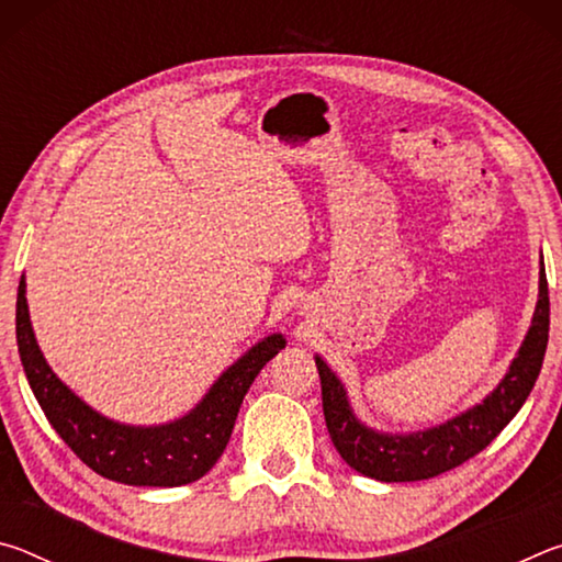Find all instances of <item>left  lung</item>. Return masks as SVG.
<instances>
[{
	"instance_id": "left-lung-1",
	"label": "left lung",
	"mask_w": 562,
	"mask_h": 562,
	"mask_svg": "<svg viewBox=\"0 0 562 562\" xmlns=\"http://www.w3.org/2000/svg\"><path fill=\"white\" fill-rule=\"evenodd\" d=\"M550 329V300L546 270H540V297L536 304L532 325L513 359L508 374L496 392L483 398L471 412L451 418L443 426L408 436L374 434L361 426L351 414L345 386L317 357L322 384V408H325L327 431L331 443L351 469L384 483L424 481L443 471H451L463 461L473 459L496 439L518 408L526 402L532 384L543 367Z\"/></svg>"
}]
</instances>
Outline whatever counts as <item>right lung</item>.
<instances>
[{"mask_svg": "<svg viewBox=\"0 0 562 562\" xmlns=\"http://www.w3.org/2000/svg\"><path fill=\"white\" fill-rule=\"evenodd\" d=\"M16 345L24 374L44 416L91 471L128 486H186L205 475L221 459L247 389L284 347V339L282 335L262 339L217 379L193 412L173 424L150 429L109 422L56 379L36 347L24 278L16 292Z\"/></svg>", "mask_w": 562, "mask_h": 562, "instance_id": "add662e5", "label": "right lung"}]
</instances>
